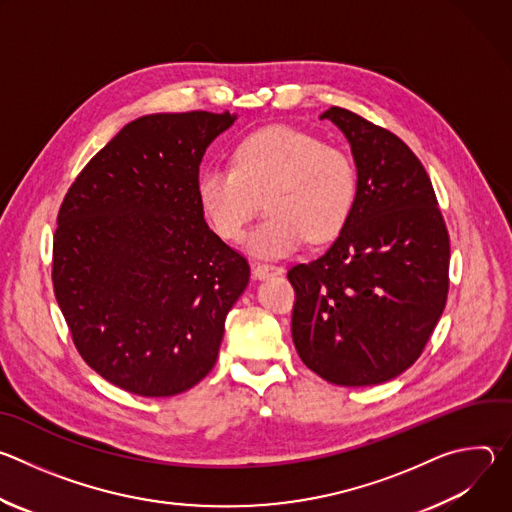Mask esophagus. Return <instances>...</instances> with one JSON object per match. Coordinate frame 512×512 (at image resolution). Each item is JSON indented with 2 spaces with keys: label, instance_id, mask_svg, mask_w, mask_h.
Returning <instances> with one entry per match:
<instances>
[{
  "label": "esophagus",
  "instance_id": "1",
  "mask_svg": "<svg viewBox=\"0 0 512 512\" xmlns=\"http://www.w3.org/2000/svg\"><path fill=\"white\" fill-rule=\"evenodd\" d=\"M279 273H283V267H279V265H271V263H255L253 265V275L257 279H265L269 275H279Z\"/></svg>",
  "mask_w": 512,
  "mask_h": 512
}]
</instances>
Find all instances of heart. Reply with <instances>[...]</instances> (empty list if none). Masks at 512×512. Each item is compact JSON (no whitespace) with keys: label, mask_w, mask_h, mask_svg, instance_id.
Here are the masks:
<instances>
[{"label":"heart","mask_w":512,"mask_h":512,"mask_svg":"<svg viewBox=\"0 0 512 512\" xmlns=\"http://www.w3.org/2000/svg\"><path fill=\"white\" fill-rule=\"evenodd\" d=\"M358 196V170L348 152L316 135L263 127L233 152V168H206L196 198L208 227L225 241H241L265 200L267 218L247 237L257 257H283L310 241H332L348 223Z\"/></svg>","instance_id":"heart-1"}]
</instances>
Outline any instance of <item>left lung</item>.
I'll return each instance as SVG.
<instances>
[{
  "instance_id": "8db88e82",
  "label": "left lung",
  "mask_w": 512,
  "mask_h": 512,
  "mask_svg": "<svg viewBox=\"0 0 512 512\" xmlns=\"http://www.w3.org/2000/svg\"><path fill=\"white\" fill-rule=\"evenodd\" d=\"M358 170V196L330 249L287 271L291 338L332 385L395 379L421 356L450 287V237L431 180L395 133L330 107Z\"/></svg>"
}]
</instances>
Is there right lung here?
<instances>
[{"label": "right lung", "mask_w": 512, "mask_h": 512, "mask_svg": "<svg viewBox=\"0 0 512 512\" xmlns=\"http://www.w3.org/2000/svg\"><path fill=\"white\" fill-rule=\"evenodd\" d=\"M237 115L156 113L127 123L68 188L52 283L79 354L105 381L172 397L214 367L247 259L196 198L208 145Z\"/></svg>", "instance_id": "right-lung-1"}]
</instances>
